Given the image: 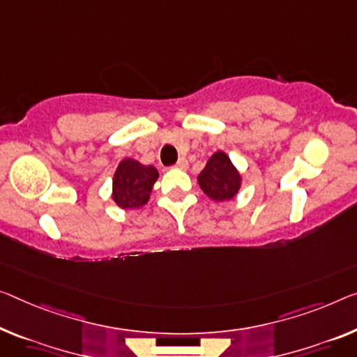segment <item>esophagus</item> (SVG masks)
Here are the masks:
<instances>
[{
    "mask_svg": "<svg viewBox=\"0 0 357 357\" xmlns=\"http://www.w3.org/2000/svg\"><path fill=\"white\" fill-rule=\"evenodd\" d=\"M175 167H177V169H182V171H185V169L188 167V161H186L185 158H182V160H178V162L175 164Z\"/></svg>",
    "mask_w": 357,
    "mask_h": 357,
    "instance_id": "1",
    "label": "esophagus"
}]
</instances>
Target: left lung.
<instances>
[{"mask_svg": "<svg viewBox=\"0 0 357 357\" xmlns=\"http://www.w3.org/2000/svg\"><path fill=\"white\" fill-rule=\"evenodd\" d=\"M241 174L227 153L215 151L206 167L197 175L201 190L213 201H228L238 195L241 188Z\"/></svg>", "mask_w": 357, "mask_h": 357, "instance_id": "1", "label": "left lung"}]
</instances>
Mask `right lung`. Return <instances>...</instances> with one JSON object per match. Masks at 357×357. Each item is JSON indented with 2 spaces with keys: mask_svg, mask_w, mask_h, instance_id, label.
<instances>
[{
  "mask_svg": "<svg viewBox=\"0 0 357 357\" xmlns=\"http://www.w3.org/2000/svg\"><path fill=\"white\" fill-rule=\"evenodd\" d=\"M158 177L160 174L155 166H144L139 161L126 158L118 164L113 175V201L121 209H139L150 199Z\"/></svg>",
  "mask_w": 357,
  "mask_h": 357,
  "instance_id": "1",
  "label": "right lung"
}]
</instances>
